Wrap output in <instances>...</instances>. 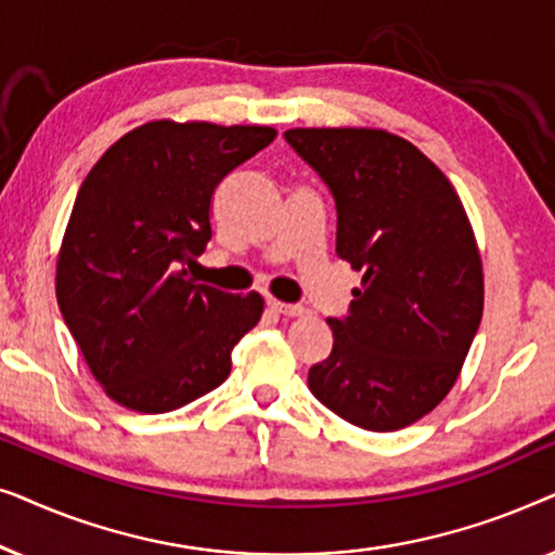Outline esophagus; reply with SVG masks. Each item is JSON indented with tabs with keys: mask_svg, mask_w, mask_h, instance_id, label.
Instances as JSON below:
<instances>
[{
	"mask_svg": "<svg viewBox=\"0 0 555 555\" xmlns=\"http://www.w3.org/2000/svg\"><path fill=\"white\" fill-rule=\"evenodd\" d=\"M268 306H270L272 310H275V313L285 315V318H300V315H306V308H302V306H291V302H280V300H275V298H270Z\"/></svg>",
	"mask_w": 555,
	"mask_h": 555,
	"instance_id": "esophagus-1",
	"label": "esophagus"
}]
</instances>
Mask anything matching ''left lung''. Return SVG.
<instances>
[{"mask_svg": "<svg viewBox=\"0 0 555 555\" xmlns=\"http://www.w3.org/2000/svg\"><path fill=\"white\" fill-rule=\"evenodd\" d=\"M285 141L328 184L336 253L361 270L313 397L369 431L404 429L457 382L482 318V260L450 179L382 128H291Z\"/></svg>", "mask_w": 555, "mask_h": 555, "instance_id": "obj_1", "label": "left lung"}]
</instances>
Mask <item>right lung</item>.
Instances as JSON below:
<instances>
[{"mask_svg":"<svg viewBox=\"0 0 555 555\" xmlns=\"http://www.w3.org/2000/svg\"><path fill=\"white\" fill-rule=\"evenodd\" d=\"M270 126L151 120L82 181L57 255V306L90 374L120 406L164 414L230 376L260 293L196 285L181 264L211 240V194L270 146Z\"/></svg>","mask_w":555,"mask_h":555,"instance_id":"add662e5","label":"right lung"}]
</instances>
